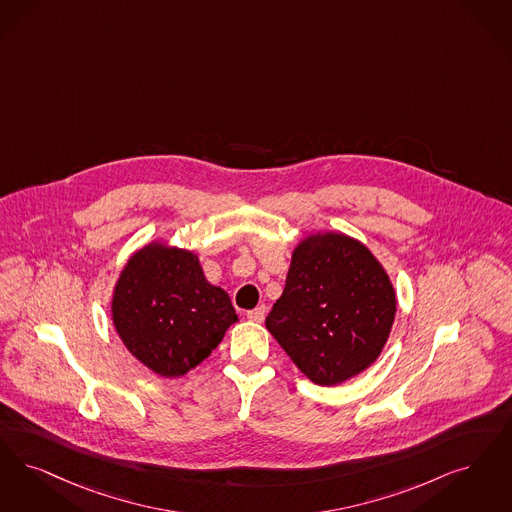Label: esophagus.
Segmentation results:
<instances>
[{
    "label": "esophagus",
    "mask_w": 512,
    "mask_h": 512,
    "mask_svg": "<svg viewBox=\"0 0 512 512\" xmlns=\"http://www.w3.org/2000/svg\"><path fill=\"white\" fill-rule=\"evenodd\" d=\"M265 314V305H261V307L253 308V310H247V320H251V322H257V324H261V322L265 320Z\"/></svg>",
    "instance_id": "1"
}]
</instances>
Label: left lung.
Returning a JSON list of instances; mask_svg holds the SVG:
<instances>
[{
	"label": "left lung",
	"mask_w": 512,
	"mask_h": 512,
	"mask_svg": "<svg viewBox=\"0 0 512 512\" xmlns=\"http://www.w3.org/2000/svg\"><path fill=\"white\" fill-rule=\"evenodd\" d=\"M394 316L396 291L371 249L343 232H314L293 249L265 324L312 383L335 387L381 356Z\"/></svg>",
	"instance_id": "8db88e82"
}]
</instances>
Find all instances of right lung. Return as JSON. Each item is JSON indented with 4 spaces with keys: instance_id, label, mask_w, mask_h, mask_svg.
I'll return each mask as SVG.
<instances>
[{
    "instance_id": "obj_1",
    "label": "right lung",
    "mask_w": 512,
    "mask_h": 512,
    "mask_svg": "<svg viewBox=\"0 0 512 512\" xmlns=\"http://www.w3.org/2000/svg\"><path fill=\"white\" fill-rule=\"evenodd\" d=\"M110 314L125 348L165 379L202 364L238 322L225 289L207 282L198 253L164 240L127 259Z\"/></svg>"
}]
</instances>
